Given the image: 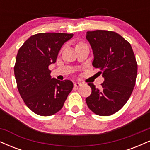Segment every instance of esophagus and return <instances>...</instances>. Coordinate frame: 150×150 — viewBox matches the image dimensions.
I'll return each mask as SVG.
<instances>
[{
	"mask_svg": "<svg viewBox=\"0 0 150 150\" xmlns=\"http://www.w3.org/2000/svg\"><path fill=\"white\" fill-rule=\"evenodd\" d=\"M82 85V82H75V84H74V87H80V86Z\"/></svg>",
	"mask_w": 150,
	"mask_h": 150,
	"instance_id": "obj_1",
	"label": "esophagus"
}]
</instances>
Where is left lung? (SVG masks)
Instances as JSON below:
<instances>
[{
    "mask_svg": "<svg viewBox=\"0 0 150 150\" xmlns=\"http://www.w3.org/2000/svg\"><path fill=\"white\" fill-rule=\"evenodd\" d=\"M94 53L92 65L104 77L101 88L89 83L92 93L86 98L95 114L111 116L123 108L135 85L137 64L131 45L112 31L87 32L86 36Z\"/></svg>",
    "mask_w": 150,
    "mask_h": 150,
    "instance_id": "left-lung-1",
    "label": "left lung"
}]
</instances>
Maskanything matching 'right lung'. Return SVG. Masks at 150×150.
<instances>
[{
	"label": "right lung",
	"instance_id": "obj_1",
	"mask_svg": "<svg viewBox=\"0 0 150 150\" xmlns=\"http://www.w3.org/2000/svg\"><path fill=\"white\" fill-rule=\"evenodd\" d=\"M73 34L39 33L19 49L14 73L19 93L30 109L39 116L55 114L63 108L73 87L69 80L51 78L49 66L55 63L63 44Z\"/></svg>",
	"mask_w": 150,
	"mask_h": 150
}]
</instances>
